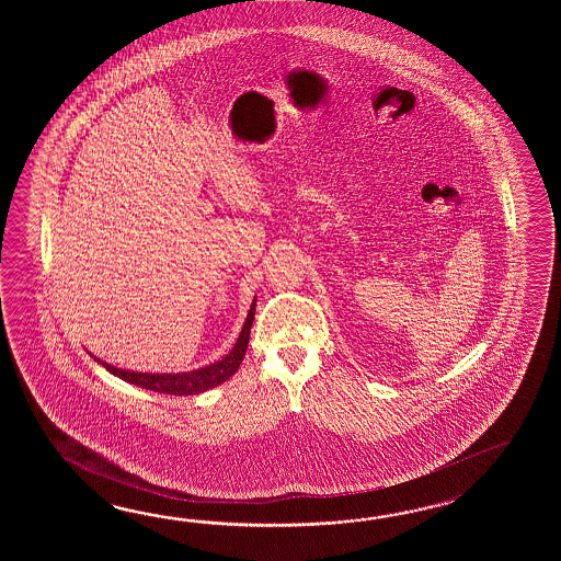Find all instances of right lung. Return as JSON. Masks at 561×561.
Returning a JSON list of instances; mask_svg holds the SVG:
<instances>
[{
  "label": "right lung",
  "mask_w": 561,
  "mask_h": 561,
  "mask_svg": "<svg viewBox=\"0 0 561 561\" xmlns=\"http://www.w3.org/2000/svg\"><path fill=\"white\" fill-rule=\"evenodd\" d=\"M254 307H256V297L252 300L251 310L247 314V321L242 324L237 343L227 357L216 360L213 365H206L203 369L188 370V373H138V370L118 369L114 365H107L104 360L95 358L100 365H104L112 375L119 377L122 381L131 382L136 387H142L148 391L167 394H198L213 389L220 382L228 381L237 370L244 358V353L249 348V339H251V327L254 321Z\"/></svg>",
  "instance_id": "obj_1"
}]
</instances>
